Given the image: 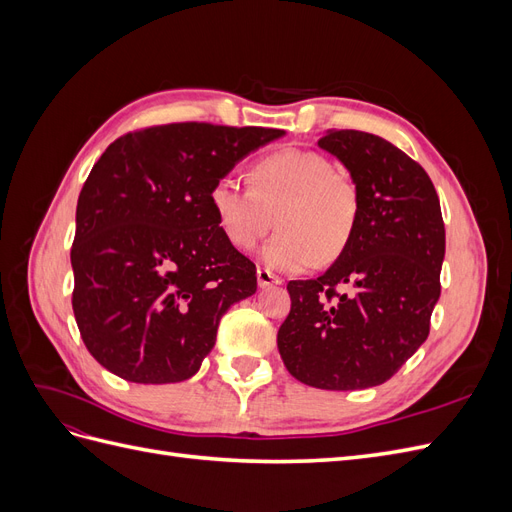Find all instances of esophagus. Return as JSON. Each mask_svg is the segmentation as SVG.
<instances>
[{
    "mask_svg": "<svg viewBox=\"0 0 512 512\" xmlns=\"http://www.w3.org/2000/svg\"><path fill=\"white\" fill-rule=\"evenodd\" d=\"M256 277H258V286L260 288H271V286H280L282 284V277H277L273 271H269L265 267H258Z\"/></svg>",
    "mask_w": 512,
    "mask_h": 512,
    "instance_id": "34e87169",
    "label": "esophagus"
}]
</instances>
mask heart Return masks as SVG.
<instances>
[{
  "mask_svg": "<svg viewBox=\"0 0 512 512\" xmlns=\"http://www.w3.org/2000/svg\"><path fill=\"white\" fill-rule=\"evenodd\" d=\"M250 185L235 177L215 179L209 203L226 241L252 250L277 222L282 232L262 247L269 269L299 273L346 250L359 220V190L322 153L288 147L260 158Z\"/></svg>",
  "mask_w": 512,
  "mask_h": 512,
  "instance_id": "heart-1",
  "label": "heart"
}]
</instances>
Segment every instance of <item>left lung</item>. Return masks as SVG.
Returning a JSON list of instances; mask_svg holds the SVG:
<instances>
[{
  "mask_svg": "<svg viewBox=\"0 0 512 512\" xmlns=\"http://www.w3.org/2000/svg\"><path fill=\"white\" fill-rule=\"evenodd\" d=\"M318 147L359 190L346 250L316 280H292L277 348L290 376L324 391L378 386L421 348L440 299L444 222L423 166L393 143L329 130Z\"/></svg>",
  "mask_w": 512,
  "mask_h": 512,
  "instance_id": "obj_1",
  "label": "left lung"
}]
</instances>
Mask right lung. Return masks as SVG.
<instances>
[{
	"instance_id": "right-lung-1",
	"label": "right lung",
	"mask_w": 512,
	"mask_h": 512,
	"mask_svg": "<svg viewBox=\"0 0 512 512\" xmlns=\"http://www.w3.org/2000/svg\"><path fill=\"white\" fill-rule=\"evenodd\" d=\"M273 128L168 123L108 145L76 205L72 309L87 350L138 384L192 378L256 267L215 220L209 190Z\"/></svg>"
}]
</instances>
